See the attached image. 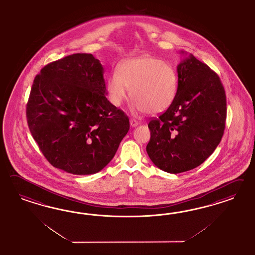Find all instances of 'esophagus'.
Wrapping results in <instances>:
<instances>
[{"instance_id":"esophagus-1","label":"esophagus","mask_w":255,"mask_h":255,"mask_svg":"<svg viewBox=\"0 0 255 255\" xmlns=\"http://www.w3.org/2000/svg\"><path fill=\"white\" fill-rule=\"evenodd\" d=\"M130 124H131V127H135V126L138 125V122L135 121V120H133V119H131V120H130Z\"/></svg>"}]
</instances>
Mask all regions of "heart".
<instances>
[{"instance_id": "obj_1", "label": "heart", "mask_w": 255, "mask_h": 255, "mask_svg": "<svg viewBox=\"0 0 255 255\" xmlns=\"http://www.w3.org/2000/svg\"><path fill=\"white\" fill-rule=\"evenodd\" d=\"M108 78L109 99L120 107L131 91L136 101L134 108L156 114L172 105L177 93L178 79L173 67L153 57H139L122 63Z\"/></svg>"}]
</instances>
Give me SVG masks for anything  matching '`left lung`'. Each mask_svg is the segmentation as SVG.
<instances>
[{
	"instance_id": "obj_1",
	"label": "left lung",
	"mask_w": 255,
	"mask_h": 255,
	"mask_svg": "<svg viewBox=\"0 0 255 255\" xmlns=\"http://www.w3.org/2000/svg\"><path fill=\"white\" fill-rule=\"evenodd\" d=\"M177 71L175 99L147 125V154L158 168L171 174L205 162L220 144L226 120L225 92L214 71L193 54L179 62Z\"/></svg>"
}]
</instances>
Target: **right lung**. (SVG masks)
<instances>
[{
	"mask_svg": "<svg viewBox=\"0 0 255 255\" xmlns=\"http://www.w3.org/2000/svg\"><path fill=\"white\" fill-rule=\"evenodd\" d=\"M107 94L103 65L93 54L69 55L46 64L35 77L27 122L54 167L91 175L113 159L130 123Z\"/></svg>",
	"mask_w": 255,
	"mask_h": 255,
	"instance_id": "1",
	"label": "right lung"
}]
</instances>
